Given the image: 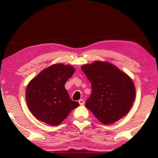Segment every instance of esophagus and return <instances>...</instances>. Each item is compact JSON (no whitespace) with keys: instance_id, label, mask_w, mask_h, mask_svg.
I'll return each mask as SVG.
<instances>
[{"instance_id":"34e87169","label":"esophagus","mask_w":158,"mask_h":158,"mask_svg":"<svg viewBox=\"0 0 158 158\" xmlns=\"http://www.w3.org/2000/svg\"><path fill=\"white\" fill-rule=\"evenodd\" d=\"M79 103L80 105H84V99H79Z\"/></svg>"}]
</instances>
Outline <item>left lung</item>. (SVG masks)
<instances>
[{
    "mask_svg": "<svg viewBox=\"0 0 158 158\" xmlns=\"http://www.w3.org/2000/svg\"><path fill=\"white\" fill-rule=\"evenodd\" d=\"M92 84V94L85 106L104 124L125 116L135 99V87L130 77L117 66L94 61L81 67Z\"/></svg>",
    "mask_w": 158,
    "mask_h": 158,
    "instance_id": "1",
    "label": "left lung"
}]
</instances>
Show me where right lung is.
<instances>
[{
    "label": "right lung",
    "mask_w": 158,
    "mask_h": 158,
    "mask_svg": "<svg viewBox=\"0 0 158 158\" xmlns=\"http://www.w3.org/2000/svg\"><path fill=\"white\" fill-rule=\"evenodd\" d=\"M75 72L70 65L56 64L42 71L28 83L26 100L33 115L39 120L56 126L71 111L79 106L70 99L64 85Z\"/></svg>",
    "instance_id": "obj_1"
}]
</instances>
